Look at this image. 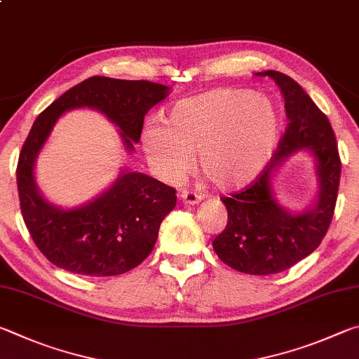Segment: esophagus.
<instances>
[{
  "instance_id": "obj_1",
  "label": "esophagus",
  "mask_w": 359,
  "mask_h": 359,
  "mask_svg": "<svg viewBox=\"0 0 359 359\" xmlns=\"http://www.w3.org/2000/svg\"><path fill=\"white\" fill-rule=\"evenodd\" d=\"M180 200L186 205H197L200 200H202V196L197 192H189V191H183L180 194Z\"/></svg>"
}]
</instances>
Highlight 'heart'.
<instances>
[{
	"label": "heart",
	"mask_w": 359,
	"mask_h": 359,
	"mask_svg": "<svg viewBox=\"0 0 359 359\" xmlns=\"http://www.w3.org/2000/svg\"><path fill=\"white\" fill-rule=\"evenodd\" d=\"M279 116L271 100L249 90L219 88L176 102L142 144L154 172L176 183L197 153L202 173L222 191L249 184L271 157Z\"/></svg>",
	"instance_id": "1"
}]
</instances>
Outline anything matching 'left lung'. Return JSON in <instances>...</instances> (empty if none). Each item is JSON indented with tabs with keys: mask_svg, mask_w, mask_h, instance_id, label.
I'll list each match as a JSON object with an SVG mask.
<instances>
[{
	"mask_svg": "<svg viewBox=\"0 0 359 359\" xmlns=\"http://www.w3.org/2000/svg\"><path fill=\"white\" fill-rule=\"evenodd\" d=\"M255 75L271 77L279 86L288 124L259 178L244 191L222 198L229 222L212 248L236 271L266 276L285 271L320 246L334 215L341 159L328 118L297 81L278 71ZM299 150H309L316 159L319 194L309 209L292 213L275 200L272 178L281 163Z\"/></svg>",
	"mask_w": 359,
	"mask_h": 359,
	"instance_id": "left-lung-1",
	"label": "left lung"
}]
</instances>
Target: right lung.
<instances>
[{
  "label": "right lung",
  "instance_id": "add662e5",
  "mask_svg": "<svg viewBox=\"0 0 359 359\" xmlns=\"http://www.w3.org/2000/svg\"><path fill=\"white\" fill-rule=\"evenodd\" d=\"M170 88L147 80L90 77L43 110L22 147L17 187L25 225L37 249L69 273L104 278L130 271L153 250L159 227L175 208V189L140 172L123 170L109 189L75 208L43 198L34 165L62 113L94 109L116 126L124 149L135 151L143 119Z\"/></svg>",
  "mask_w": 359,
  "mask_h": 359
}]
</instances>
